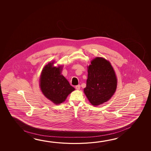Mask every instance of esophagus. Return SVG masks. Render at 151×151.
<instances>
[{"instance_id": "1", "label": "esophagus", "mask_w": 151, "mask_h": 151, "mask_svg": "<svg viewBox=\"0 0 151 151\" xmlns=\"http://www.w3.org/2000/svg\"><path fill=\"white\" fill-rule=\"evenodd\" d=\"M80 88H81V86H80V85H77L75 86V88L77 89V90H79L80 89Z\"/></svg>"}]
</instances>
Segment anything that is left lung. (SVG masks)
I'll return each mask as SVG.
<instances>
[{"instance_id": "left-lung-1", "label": "left lung", "mask_w": 151, "mask_h": 151, "mask_svg": "<svg viewBox=\"0 0 151 151\" xmlns=\"http://www.w3.org/2000/svg\"><path fill=\"white\" fill-rule=\"evenodd\" d=\"M88 78L84 93L91 105L97 106L108 101L116 91L117 80L109 61L96 57L87 67Z\"/></svg>"}]
</instances>
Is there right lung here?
Here are the masks:
<instances>
[{"instance_id": "1", "label": "right lung", "mask_w": 151, "mask_h": 151, "mask_svg": "<svg viewBox=\"0 0 151 151\" xmlns=\"http://www.w3.org/2000/svg\"><path fill=\"white\" fill-rule=\"evenodd\" d=\"M54 62H50L42 70L40 86L42 94L56 105L62 103L75 88L61 75L62 66H53Z\"/></svg>"}]
</instances>
